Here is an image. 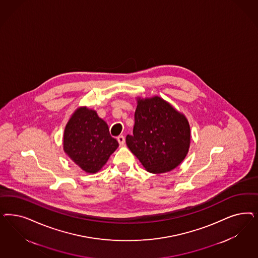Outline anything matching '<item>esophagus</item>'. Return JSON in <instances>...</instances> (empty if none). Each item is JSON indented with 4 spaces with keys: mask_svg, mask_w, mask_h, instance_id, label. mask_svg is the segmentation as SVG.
<instances>
[{
    "mask_svg": "<svg viewBox=\"0 0 258 258\" xmlns=\"http://www.w3.org/2000/svg\"><path fill=\"white\" fill-rule=\"evenodd\" d=\"M116 140H117V142H118L120 146H122V145L124 144L125 138L123 136H118V137L116 138Z\"/></svg>",
    "mask_w": 258,
    "mask_h": 258,
    "instance_id": "obj_1",
    "label": "esophagus"
}]
</instances>
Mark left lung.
I'll list each match as a JSON object with an SVG mask.
<instances>
[{"label": "left lung", "mask_w": 258, "mask_h": 258, "mask_svg": "<svg viewBox=\"0 0 258 258\" xmlns=\"http://www.w3.org/2000/svg\"><path fill=\"white\" fill-rule=\"evenodd\" d=\"M190 126L159 97L138 100L133 135L126 144L144 168L153 174L170 172L178 166L190 147Z\"/></svg>", "instance_id": "8db88e82"}]
</instances>
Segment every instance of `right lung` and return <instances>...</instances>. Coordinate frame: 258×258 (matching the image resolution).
Listing matches in <instances>:
<instances>
[{"instance_id":"obj_1","label":"right lung","mask_w":258,"mask_h":258,"mask_svg":"<svg viewBox=\"0 0 258 258\" xmlns=\"http://www.w3.org/2000/svg\"><path fill=\"white\" fill-rule=\"evenodd\" d=\"M118 147L107 123L90 109H78L64 130L63 149L78 166L87 173H97Z\"/></svg>"}]
</instances>
